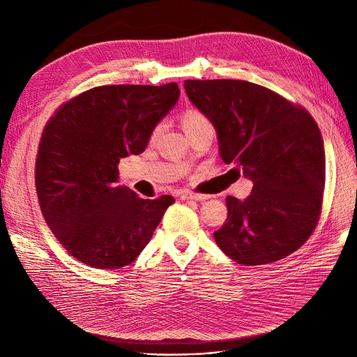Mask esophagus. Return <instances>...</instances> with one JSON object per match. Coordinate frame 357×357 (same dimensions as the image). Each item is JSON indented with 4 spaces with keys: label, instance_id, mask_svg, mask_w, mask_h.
<instances>
[{
    "label": "esophagus",
    "instance_id": "1",
    "mask_svg": "<svg viewBox=\"0 0 357 357\" xmlns=\"http://www.w3.org/2000/svg\"><path fill=\"white\" fill-rule=\"evenodd\" d=\"M180 198L185 199V201H198V202H201V201L207 199L208 197H205V195H195V193H190V192H181V193H180Z\"/></svg>",
    "mask_w": 357,
    "mask_h": 357
}]
</instances>
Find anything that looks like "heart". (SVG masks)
I'll list each match as a JSON object with an SVG mask.
<instances>
[{
  "label": "heart",
  "mask_w": 357,
  "mask_h": 357,
  "mask_svg": "<svg viewBox=\"0 0 357 357\" xmlns=\"http://www.w3.org/2000/svg\"><path fill=\"white\" fill-rule=\"evenodd\" d=\"M181 125H183V129H185V132L192 131V129H197V128H202V126H211L208 119L198 110H186L185 113H183L181 114ZM160 131H162V125H158L153 129L152 138H156L160 134Z\"/></svg>",
  "instance_id": "b5f03b06"
}]
</instances>
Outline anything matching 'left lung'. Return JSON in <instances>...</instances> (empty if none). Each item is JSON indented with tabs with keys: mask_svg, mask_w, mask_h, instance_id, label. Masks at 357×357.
Returning a JSON list of instances; mask_svg holds the SVG:
<instances>
[{
	"mask_svg": "<svg viewBox=\"0 0 357 357\" xmlns=\"http://www.w3.org/2000/svg\"><path fill=\"white\" fill-rule=\"evenodd\" d=\"M189 101L215 129L219 155L253 181L214 240L243 265L296 252L314 231L325 188V146L317 123L283 96L244 80H186Z\"/></svg>",
	"mask_w": 357,
	"mask_h": 357,
	"instance_id": "obj_1",
	"label": "left lung"
}]
</instances>
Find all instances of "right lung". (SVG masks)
Masks as SVG:
<instances>
[{"label":"right lung","instance_id":"add662e5","mask_svg":"<svg viewBox=\"0 0 357 357\" xmlns=\"http://www.w3.org/2000/svg\"><path fill=\"white\" fill-rule=\"evenodd\" d=\"M180 98L177 83L100 86L63 104L43 132L36 188L43 215L80 262L116 269L143 252L174 198H138L119 160L143 153Z\"/></svg>","mask_w":357,"mask_h":357}]
</instances>
